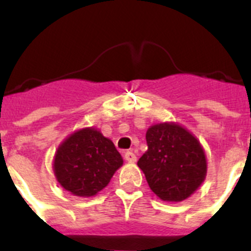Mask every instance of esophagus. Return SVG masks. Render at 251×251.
<instances>
[{"label": "esophagus", "instance_id": "obj_1", "mask_svg": "<svg viewBox=\"0 0 251 251\" xmlns=\"http://www.w3.org/2000/svg\"><path fill=\"white\" fill-rule=\"evenodd\" d=\"M136 154L133 153L132 151H126L125 152V160L127 161V162H131V163H133V162H136Z\"/></svg>", "mask_w": 251, "mask_h": 251}]
</instances>
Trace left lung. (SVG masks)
Returning <instances> with one entry per match:
<instances>
[{"label": "left lung", "mask_w": 251, "mask_h": 251, "mask_svg": "<svg viewBox=\"0 0 251 251\" xmlns=\"http://www.w3.org/2000/svg\"><path fill=\"white\" fill-rule=\"evenodd\" d=\"M146 141L147 151L137 166L151 191L165 202L187 200L207 175V160L200 141L175 123L152 125Z\"/></svg>", "instance_id": "obj_1"}]
</instances>
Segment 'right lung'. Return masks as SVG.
<instances>
[{"instance_id": "add662e5", "label": "right lung", "mask_w": 251, "mask_h": 251, "mask_svg": "<svg viewBox=\"0 0 251 251\" xmlns=\"http://www.w3.org/2000/svg\"><path fill=\"white\" fill-rule=\"evenodd\" d=\"M111 140L94 127L73 132L58 147L53 162L55 178L74 196L91 197L109 184L123 166Z\"/></svg>"}]
</instances>
